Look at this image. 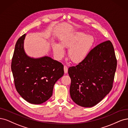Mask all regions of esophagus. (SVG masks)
Wrapping results in <instances>:
<instances>
[{
    "mask_svg": "<svg viewBox=\"0 0 128 128\" xmlns=\"http://www.w3.org/2000/svg\"><path fill=\"white\" fill-rule=\"evenodd\" d=\"M64 73L66 74L68 73V68L66 65L64 66Z\"/></svg>",
    "mask_w": 128,
    "mask_h": 128,
    "instance_id": "1",
    "label": "esophagus"
}]
</instances>
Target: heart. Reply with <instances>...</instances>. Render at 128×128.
Instances as JSON below:
<instances>
[{
  "instance_id": "b5f03b06",
  "label": "heart",
  "mask_w": 128,
  "mask_h": 128,
  "mask_svg": "<svg viewBox=\"0 0 128 128\" xmlns=\"http://www.w3.org/2000/svg\"><path fill=\"white\" fill-rule=\"evenodd\" d=\"M94 42V36L86 34L84 32L77 31L66 35L60 40V44L54 43L53 50L56 56L61 58L64 55V48H69L68 56L75 63L83 61L93 46Z\"/></svg>"
}]
</instances>
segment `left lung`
<instances>
[{
    "label": "left lung",
    "mask_w": 128,
    "mask_h": 128,
    "mask_svg": "<svg viewBox=\"0 0 128 128\" xmlns=\"http://www.w3.org/2000/svg\"><path fill=\"white\" fill-rule=\"evenodd\" d=\"M116 66L114 49L110 40L94 48L83 61L68 69L73 101L84 108L97 105L112 89Z\"/></svg>",
    "instance_id": "8db88e82"
}]
</instances>
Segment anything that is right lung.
Masks as SVG:
<instances>
[{"label":"right lung","instance_id":"1","mask_svg":"<svg viewBox=\"0 0 128 128\" xmlns=\"http://www.w3.org/2000/svg\"><path fill=\"white\" fill-rule=\"evenodd\" d=\"M24 34L16 43L11 68L16 90L24 100L33 104L46 102L52 94L54 86L64 74V66L51 57L34 58L24 49Z\"/></svg>","mask_w":128,"mask_h":128}]
</instances>
